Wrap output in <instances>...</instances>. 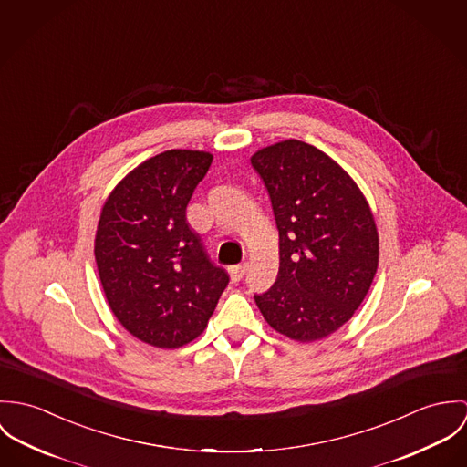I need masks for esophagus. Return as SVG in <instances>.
<instances>
[{
  "label": "esophagus",
  "mask_w": 467,
  "mask_h": 467,
  "mask_svg": "<svg viewBox=\"0 0 467 467\" xmlns=\"http://www.w3.org/2000/svg\"><path fill=\"white\" fill-rule=\"evenodd\" d=\"M247 268H249V265H247V263H242V265H234V266H229V274H231V279H233L234 283L242 281V279H244V275L247 274Z\"/></svg>",
  "instance_id": "obj_1"
}]
</instances>
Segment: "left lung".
<instances>
[{
	"label": "left lung",
	"instance_id": "1",
	"mask_svg": "<svg viewBox=\"0 0 467 467\" xmlns=\"http://www.w3.org/2000/svg\"><path fill=\"white\" fill-rule=\"evenodd\" d=\"M279 231L275 283L256 294L265 320L311 342L346 324L362 305L378 268V231L355 181L297 140L261 149L253 159Z\"/></svg>",
	"mask_w": 467,
	"mask_h": 467
}]
</instances>
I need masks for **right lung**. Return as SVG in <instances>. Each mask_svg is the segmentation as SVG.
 I'll list each match as a JSON object with an SVG mask.
<instances>
[{"label": "right lung", "instance_id": "right-lung-1", "mask_svg": "<svg viewBox=\"0 0 467 467\" xmlns=\"http://www.w3.org/2000/svg\"><path fill=\"white\" fill-rule=\"evenodd\" d=\"M211 161L199 150L152 157L114 188L100 214L95 258L107 303L129 333L162 349L197 338L229 283L186 222Z\"/></svg>", "mask_w": 467, "mask_h": 467}]
</instances>
